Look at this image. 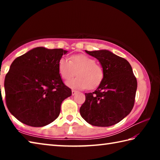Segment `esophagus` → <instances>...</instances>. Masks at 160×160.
Returning <instances> with one entry per match:
<instances>
[{"mask_svg":"<svg viewBox=\"0 0 160 160\" xmlns=\"http://www.w3.org/2000/svg\"><path fill=\"white\" fill-rule=\"evenodd\" d=\"M77 93V91H75V90H72V95L73 96V95H75V94Z\"/></svg>","mask_w":160,"mask_h":160,"instance_id":"1","label":"esophagus"}]
</instances>
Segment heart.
I'll list each match as a JSON object with an SVG mask.
<instances>
[{
    "label": "heart",
    "instance_id": "b5f03b06",
    "mask_svg": "<svg viewBox=\"0 0 160 160\" xmlns=\"http://www.w3.org/2000/svg\"><path fill=\"white\" fill-rule=\"evenodd\" d=\"M58 72L63 80H68L75 76L77 78L67 82V85L73 89L93 90L102 83L104 76L103 68L95 63V60L84 54L72 56L70 61L62 57L58 63Z\"/></svg>",
    "mask_w": 160,
    "mask_h": 160
}]
</instances>
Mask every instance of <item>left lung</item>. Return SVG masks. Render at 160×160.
Masks as SVG:
<instances>
[{
	"mask_svg": "<svg viewBox=\"0 0 160 160\" xmlns=\"http://www.w3.org/2000/svg\"><path fill=\"white\" fill-rule=\"evenodd\" d=\"M85 52L99 60L104 76L95 91L85 93L80 115L92 126H113L132 109L137 90L136 78L128 61L109 51Z\"/></svg>",
	"mask_w": 160,
	"mask_h": 160,
	"instance_id": "left-lung-1",
	"label": "left lung"
}]
</instances>
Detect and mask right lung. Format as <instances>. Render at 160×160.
Here are the masks:
<instances>
[{
    "instance_id": "1",
    "label": "right lung",
    "mask_w": 160,
    "mask_h": 160,
    "mask_svg": "<svg viewBox=\"0 0 160 160\" xmlns=\"http://www.w3.org/2000/svg\"><path fill=\"white\" fill-rule=\"evenodd\" d=\"M68 51L37 47L16 58L5 75V102L20 122L42 127L58 118L62 102L71 96L64 85L58 63Z\"/></svg>"
}]
</instances>
